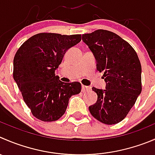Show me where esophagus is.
Returning <instances> with one entry per match:
<instances>
[{
    "label": "esophagus",
    "mask_w": 155,
    "mask_h": 155,
    "mask_svg": "<svg viewBox=\"0 0 155 155\" xmlns=\"http://www.w3.org/2000/svg\"><path fill=\"white\" fill-rule=\"evenodd\" d=\"M90 89H91V87L90 86H86V85H82V91H83V92L89 91Z\"/></svg>",
    "instance_id": "esophagus-1"
}]
</instances>
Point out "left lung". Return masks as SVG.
<instances>
[{"instance_id": "8db88e82", "label": "left lung", "mask_w": 155, "mask_h": 155, "mask_svg": "<svg viewBox=\"0 0 155 155\" xmlns=\"http://www.w3.org/2000/svg\"><path fill=\"white\" fill-rule=\"evenodd\" d=\"M82 41L92 51L97 70L104 72L106 89L93 87L97 100L89 106L91 115L100 122L113 125L127 117L142 91V67L133 47L112 31L97 29L83 34Z\"/></svg>"}]
</instances>
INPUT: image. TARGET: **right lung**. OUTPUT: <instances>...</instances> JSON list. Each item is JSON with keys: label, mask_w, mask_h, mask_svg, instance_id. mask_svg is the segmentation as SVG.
Returning <instances> with one entry per match:
<instances>
[{"label": "right lung", "mask_w": 155, "mask_h": 155, "mask_svg": "<svg viewBox=\"0 0 155 155\" xmlns=\"http://www.w3.org/2000/svg\"><path fill=\"white\" fill-rule=\"evenodd\" d=\"M81 41V35L42 32L19 47L13 59V79L32 115L45 122L59 120L80 82L65 83L55 76L66 51Z\"/></svg>", "instance_id": "right-lung-1"}]
</instances>
